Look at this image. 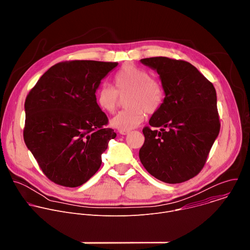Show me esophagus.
<instances>
[{"label": "esophagus", "instance_id": "34e87169", "mask_svg": "<svg viewBox=\"0 0 250 250\" xmlns=\"http://www.w3.org/2000/svg\"><path fill=\"white\" fill-rule=\"evenodd\" d=\"M120 133L123 135H126L129 133V130H120Z\"/></svg>", "mask_w": 250, "mask_h": 250}]
</instances>
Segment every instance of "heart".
<instances>
[{
  "mask_svg": "<svg viewBox=\"0 0 250 250\" xmlns=\"http://www.w3.org/2000/svg\"><path fill=\"white\" fill-rule=\"evenodd\" d=\"M115 89L104 84L96 91L95 99L99 109L106 114L116 112L121 98H125L126 108L116 115L111 126L120 130H130L138 126L146 113L153 114L163 102L164 89L161 82L150 76L145 68L126 63L114 77Z\"/></svg>",
  "mask_w": 250,
  "mask_h": 250,
  "instance_id": "1",
  "label": "heart"
}]
</instances>
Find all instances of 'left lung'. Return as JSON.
<instances>
[{
  "mask_svg": "<svg viewBox=\"0 0 250 250\" xmlns=\"http://www.w3.org/2000/svg\"><path fill=\"white\" fill-rule=\"evenodd\" d=\"M140 62L157 71L165 98L142 129L139 159L162 182L188 181L205 166L220 132L216 89L187 61L159 56Z\"/></svg>",
  "mask_w": 250,
  "mask_h": 250,
  "instance_id": "8db88e82",
  "label": "left lung"
}]
</instances>
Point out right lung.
<instances>
[{"label":"right lung","mask_w":250,"mask_h":250,"mask_svg":"<svg viewBox=\"0 0 250 250\" xmlns=\"http://www.w3.org/2000/svg\"><path fill=\"white\" fill-rule=\"evenodd\" d=\"M117 62L72 60L50 67L24 102L23 139L45 176L57 185H83L99 170L117 136L96 104L101 80Z\"/></svg>","instance_id":"right-lung-1"}]
</instances>
